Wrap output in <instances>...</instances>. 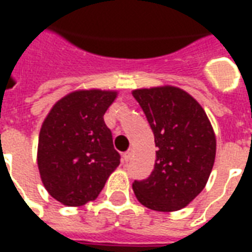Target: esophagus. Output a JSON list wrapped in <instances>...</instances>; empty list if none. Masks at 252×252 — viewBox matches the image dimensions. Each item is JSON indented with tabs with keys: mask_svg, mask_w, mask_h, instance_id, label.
<instances>
[{
	"mask_svg": "<svg viewBox=\"0 0 252 252\" xmlns=\"http://www.w3.org/2000/svg\"><path fill=\"white\" fill-rule=\"evenodd\" d=\"M132 153H133V151H132V148H129L126 153H124V155H123V159H124L126 162H128V160L132 158Z\"/></svg>",
	"mask_w": 252,
	"mask_h": 252,
	"instance_id": "esophagus-1",
	"label": "esophagus"
}]
</instances>
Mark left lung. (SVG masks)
<instances>
[{
	"label": "left lung",
	"mask_w": 252,
	"mask_h": 252,
	"mask_svg": "<svg viewBox=\"0 0 252 252\" xmlns=\"http://www.w3.org/2000/svg\"><path fill=\"white\" fill-rule=\"evenodd\" d=\"M155 137L153 173L132 184L137 201L157 212H175L200 194L216 158V135L204 108L184 89H135Z\"/></svg>",
	"instance_id": "obj_1"
}]
</instances>
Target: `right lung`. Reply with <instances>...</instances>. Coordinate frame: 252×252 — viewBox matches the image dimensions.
I'll use <instances>...</instances> for the list:
<instances>
[{
  "instance_id": "add662e5",
  "label": "right lung",
  "mask_w": 252,
  "mask_h": 252,
  "mask_svg": "<svg viewBox=\"0 0 252 252\" xmlns=\"http://www.w3.org/2000/svg\"><path fill=\"white\" fill-rule=\"evenodd\" d=\"M117 90L82 89L58 99L43 121L37 167L48 194L66 206L98 197L120 164L104 115Z\"/></svg>"
}]
</instances>
